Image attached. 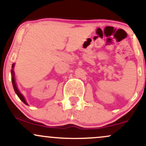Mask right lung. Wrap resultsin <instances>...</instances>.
Wrapping results in <instances>:
<instances>
[{"label": "right lung", "mask_w": 146, "mask_h": 146, "mask_svg": "<svg viewBox=\"0 0 146 146\" xmlns=\"http://www.w3.org/2000/svg\"><path fill=\"white\" fill-rule=\"evenodd\" d=\"M14 64H13V65H12V68H14ZM11 74H12V80H11V81H12V84H13V87H14V90H15V92H16V95H18V98H19L20 99H21V100L22 102H23V103H25V104H27H27L26 101H25V100L24 97L23 96V95H22L21 93H20V92H19V90H18V88H17V86H16V83H15V79H14V71H13V69L11 70Z\"/></svg>", "instance_id": "1"}]
</instances>
